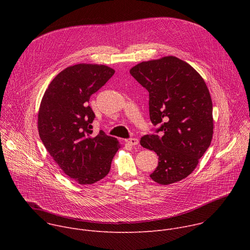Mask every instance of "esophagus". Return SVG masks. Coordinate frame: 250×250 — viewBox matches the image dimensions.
Segmentation results:
<instances>
[{
    "instance_id": "1",
    "label": "esophagus",
    "mask_w": 250,
    "mask_h": 250,
    "mask_svg": "<svg viewBox=\"0 0 250 250\" xmlns=\"http://www.w3.org/2000/svg\"><path fill=\"white\" fill-rule=\"evenodd\" d=\"M125 142L127 145H129V146H136V145H138V139L137 138H128V139H126L125 140Z\"/></svg>"
}]
</instances>
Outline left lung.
<instances>
[{
	"label": "left lung",
	"mask_w": 250,
	"mask_h": 250,
	"mask_svg": "<svg viewBox=\"0 0 250 250\" xmlns=\"http://www.w3.org/2000/svg\"><path fill=\"white\" fill-rule=\"evenodd\" d=\"M129 73L149 93V116L156 132L140 139V146L158 155L150 178L169 185L185 179L208 148L213 132L212 103L197 71L175 56L140 62Z\"/></svg>",
	"instance_id": "8db88e82"
}]
</instances>
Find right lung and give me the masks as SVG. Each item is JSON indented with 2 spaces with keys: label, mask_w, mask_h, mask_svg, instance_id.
<instances>
[{
  "label": "right lung",
  "mask_w": 250,
  "mask_h": 250,
  "mask_svg": "<svg viewBox=\"0 0 250 250\" xmlns=\"http://www.w3.org/2000/svg\"><path fill=\"white\" fill-rule=\"evenodd\" d=\"M115 73L105 65L80 63L67 67L50 82L39 111L42 141L60 169L81 185L94 184L109 174L121 147L116 137L93 134L95 114L90 97Z\"/></svg>",
  "instance_id": "right-lung-1"
}]
</instances>
